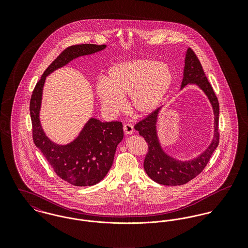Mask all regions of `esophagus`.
<instances>
[{
	"mask_svg": "<svg viewBox=\"0 0 248 248\" xmlns=\"http://www.w3.org/2000/svg\"><path fill=\"white\" fill-rule=\"evenodd\" d=\"M123 130H124V133L126 135H132L133 132H134V127L132 124H124L123 126Z\"/></svg>",
	"mask_w": 248,
	"mask_h": 248,
	"instance_id": "esophagus-1",
	"label": "esophagus"
}]
</instances>
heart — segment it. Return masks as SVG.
Instances as JSON below:
<instances>
[{
    "label": "heart",
    "mask_w": 248,
    "mask_h": 248,
    "mask_svg": "<svg viewBox=\"0 0 248 248\" xmlns=\"http://www.w3.org/2000/svg\"><path fill=\"white\" fill-rule=\"evenodd\" d=\"M174 80L171 67L151 59H136L111 66L106 78L95 83V93L103 108L116 114L128 95L129 108L136 113L148 114L160 105Z\"/></svg>",
    "instance_id": "b5f03b06"
}]
</instances>
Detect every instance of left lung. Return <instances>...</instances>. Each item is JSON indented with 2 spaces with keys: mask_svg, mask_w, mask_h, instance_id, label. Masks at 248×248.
Masks as SVG:
<instances>
[{
  "mask_svg": "<svg viewBox=\"0 0 248 248\" xmlns=\"http://www.w3.org/2000/svg\"><path fill=\"white\" fill-rule=\"evenodd\" d=\"M188 84H196L205 93L212 104L215 114L214 139L210 146L200 156L193 160L183 162L176 160L164 153L157 139L155 126L157 115L161 108L155 109L135 126V129L140 132V135L148 144V153L144 159V169L153 180L162 185H182L200 175L206 167L213 152L219 142L218 101L198 56L192 48L187 49L181 89Z\"/></svg>",
  "mask_w": 248,
  "mask_h": 248,
  "instance_id": "8db88e82",
  "label": "left lung"
}]
</instances>
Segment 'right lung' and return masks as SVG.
I'll use <instances>...</instances> for the list:
<instances>
[{"label": "right lung", "mask_w": 248, "mask_h": 248, "mask_svg": "<svg viewBox=\"0 0 248 248\" xmlns=\"http://www.w3.org/2000/svg\"><path fill=\"white\" fill-rule=\"evenodd\" d=\"M106 45L82 44L67 47L44 71L32 92L30 111L32 123V138L56 175L75 186H92L101 181L110 169L117 145L123 140L120 121L102 122L91 118L76 140L68 145H58L44 133L39 112L46 77L67 65L71 60L100 51Z\"/></svg>", "instance_id": "add662e5"}]
</instances>
